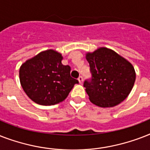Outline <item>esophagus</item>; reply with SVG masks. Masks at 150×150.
Returning <instances> with one entry per match:
<instances>
[{
  "label": "esophagus",
  "mask_w": 150,
  "mask_h": 150,
  "mask_svg": "<svg viewBox=\"0 0 150 150\" xmlns=\"http://www.w3.org/2000/svg\"><path fill=\"white\" fill-rule=\"evenodd\" d=\"M78 80H79V82L80 84H82V82H83V78H82V76H79V79H78Z\"/></svg>",
  "instance_id": "obj_1"
}]
</instances>
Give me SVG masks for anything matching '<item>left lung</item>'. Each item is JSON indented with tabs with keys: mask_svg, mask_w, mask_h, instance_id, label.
<instances>
[{
	"mask_svg": "<svg viewBox=\"0 0 150 150\" xmlns=\"http://www.w3.org/2000/svg\"><path fill=\"white\" fill-rule=\"evenodd\" d=\"M86 58L92 78L83 86L89 100L98 107H112L125 100L135 81L132 64L107 47L87 53Z\"/></svg>",
	"mask_w": 150,
	"mask_h": 150,
	"instance_id": "left-lung-1",
	"label": "left lung"
}]
</instances>
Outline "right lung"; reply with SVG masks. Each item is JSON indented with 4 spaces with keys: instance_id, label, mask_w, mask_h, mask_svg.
<instances>
[{
    "instance_id": "obj_1",
    "label": "right lung",
    "mask_w": 150,
    "mask_h": 150,
    "mask_svg": "<svg viewBox=\"0 0 150 150\" xmlns=\"http://www.w3.org/2000/svg\"><path fill=\"white\" fill-rule=\"evenodd\" d=\"M61 54L54 50L40 52L19 69L22 89L33 102L50 106L67 98L77 79L71 77L69 65H63Z\"/></svg>"
}]
</instances>
